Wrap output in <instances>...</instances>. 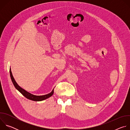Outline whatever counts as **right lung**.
Returning <instances> with one entry per match:
<instances>
[{"label": "right lung", "mask_w": 130, "mask_h": 130, "mask_svg": "<svg viewBox=\"0 0 130 130\" xmlns=\"http://www.w3.org/2000/svg\"><path fill=\"white\" fill-rule=\"evenodd\" d=\"M10 77H11V79L12 80V82L14 85V86H15V87L24 96H25L26 98L32 100V101H43L44 100L49 97H50L54 93V89L52 90V91L51 92H50L49 94L45 95H43V96H35L34 95H32L29 92H28V91H27L26 90H25V89H24L23 88H22V87H21L19 85L17 84V83H16V82L15 81L13 75L12 73L11 72V69H10Z\"/></svg>", "instance_id": "1"}]
</instances>
